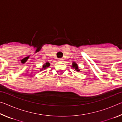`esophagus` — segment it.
Listing matches in <instances>:
<instances>
[{"label":"esophagus","mask_w":122,"mask_h":122,"mask_svg":"<svg viewBox=\"0 0 122 122\" xmlns=\"http://www.w3.org/2000/svg\"><path fill=\"white\" fill-rule=\"evenodd\" d=\"M63 59H59V61H60V62H63Z\"/></svg>","instance_id":"obj_1"}]
</instances>
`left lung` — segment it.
Listing matches in <instances>:
<instances>
[{
	"label": "left lung",
	"instance_id": "8db88e82",
	"mask_svg": "<svg viewBox=\"0 0 122 122\" xmlns=\"http://www.w3.org/2000/svg\"><path fill=\"white\" fill-rule=\"evenodd\" d=\"M72 65H73V66H72V67H73V68L75 69L76 71H80V70L78 69V66L77 65V64H76V63L73 62V63H72Z\"/></svg>",
	"mask_w": 122,
	"mask_h": 122
}]
</instances>
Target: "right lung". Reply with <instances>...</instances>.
<instances>
[{
	"label": "right lung",
	"mask_w": 122,
	"mask_h": 122,
	"mask_svg": "<svg viewBox=\"0 0 122 122\" xmlns=\"http://www.w3.org/2000/svg\"><path fill=\"white\" fill-rule=\"evenodd\" d=\"M49 65H50V64H49L48 62H47L46 63L44 64V65L43 66V68H44V69L46 68L47 67H49Z\"/></svg>",
	"instance_id": "1"
}]
</instances>
